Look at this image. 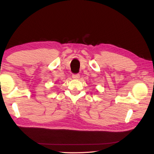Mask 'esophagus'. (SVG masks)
<instances>
[{
  "label": "esophagus",
  "mask_w": 154,
  "mask_h": 154,
  "mask_svg": "<svg viewBox=\"0 0 154 154\" xmlns=\"http://www.w3.org/2000/svg\"><path fill=\"white\" fill-rule=\"evenodd\" d=\"M72 78L75 79H79V74H74V75H72Z\"/></svg>",
  "instance_id": "34e87169"
}]
</instances>
